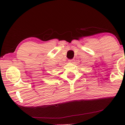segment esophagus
I'll use <instances>...</instances> for the list:
<instances>
[{
  "instance_id": "obj_1",
  "label": "esophagus",
  "mask_w": 125,
  "mask_h": 125,
  "mask_svg": "<svg viewBox=\"0 0 125 125\" xmlns=\"http://www.w3.org/2000/svg\"><path fill=\"white\" fill-rule=\"evenodd\" d=\"M74 61V60H68V62H69V63H72V62H73Z\"/></svg>"
}]
</instances>
